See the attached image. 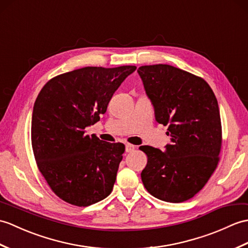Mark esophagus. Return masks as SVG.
<instances>
[{
	"mask_svg": "<svg viewBox=\"0 0 248 248\" xmlns=\"http://www.w3.org/2000/svg\"><path fill=\"white\" fill-rule=\"evenodd\" d=\"M135 149H136V146L131 145V143H126L125 145V152L131 153V152H133Z\"/></svg>",
	"mask_w": 248,
	"mask_h": 248,
	"instance_id": "obj_1",
	"label": "esophagus"
}]
</instances>
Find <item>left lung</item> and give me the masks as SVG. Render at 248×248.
I'll use <instances>...</instances> for the list:
<instances>
[{
  "mask_svg": "<svg viewBox=\"0 0 248 248\" xmlns=\"http://www.w3.org/2000/svg\"><path fill=\"white\" fill-rule=\"evenodd\" d=\"M158 124H168L165 150L140 149L148 156L141 181L154 198L181 203L193 198L216 170L222 146L217 100L203 78L168 64L137 70Z\"/></svg>",
  "mask_w": 248,
  "mask_h": 248,
  "instance_id": "left-lung-1",
  "label": "left lung"
}]
</instances>
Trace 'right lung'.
<instances>
[{"mask_svg":"<svg viewBox=\"0 0 248 248\" xmlns=\"http://www.w3.org/2000/svg\"><path fill=\"white\" fill-rule=\"evenodd\" d=\"M136 70L86 66L50 79L33 105L31 145L38 168L56 195L85 207L112 192L124 152L122 142L84 135L113 94Z\"/></svg>","mask_w":248,"mask_h":248,"instance_id":"add662e5","label":"right lung"}]
</instances>
